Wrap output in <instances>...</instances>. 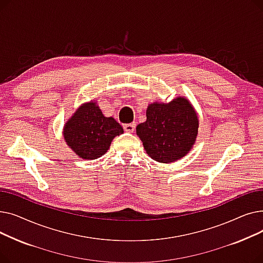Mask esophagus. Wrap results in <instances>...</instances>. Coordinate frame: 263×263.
I'll return each instance as SVG.
<instances>
[{"instance_id":"34e87169","label":"esophagus","mask_w":263,"mask_h":263,"mask_svg":"<svg viewBox=\"0 0 263 263\" xmlns=\"http://www.w3.org/2000/svg\"><path fill=\"white\" fill-rule=\"evenodd\" d=\"M123 129H124V131H126V132L132 133V132L134 131V129H135V123L133 122V123H127V124H124Z\"/></svg>"}]
</instances>
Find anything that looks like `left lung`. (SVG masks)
I'll list each match as a JSON object with an SVG mask.
<instances>
[{"label":"left lung","instance_id":"obj_1","mask_svg":"<svg viewBox=\"0 0 263 263\" xmlns=\"http://www.w3.org/2000/svg\"><path fill=\"white\" fill-rule=\"evenodd\" d=\"M146 116L147 120L136 127V134L150 158L171 163L184 157L194 145L198 118L186 99L150 104Z\"/></svg>","mask_w":263,"mask_h":263}]
</instances>
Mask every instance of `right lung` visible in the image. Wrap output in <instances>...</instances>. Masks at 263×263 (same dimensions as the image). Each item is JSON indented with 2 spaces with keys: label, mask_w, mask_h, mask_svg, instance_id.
Masks as SVG:
<instances>
[{
  "label": "right lung",
  "mask_w": 263,
  "mask_h": 263,
  "mask_svg": "<svg viewBox=\"0 0 263 263\" xmlns=\"http://www.w3.org/2000/svg\"><path fill=\"white\" fill-rule=\"evenodd\" d=\"M123 133L113 118L104 117L96 103L83 104L64 128L67 145L83 159L95 160L103 156L115 136Z\"/></svg>",
  "instance_id": "add662e5"
}]
</instances>
